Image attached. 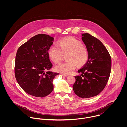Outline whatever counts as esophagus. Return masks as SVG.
<instances>
[{
    "label": "esophagus",
    "instance_id": "esophagus-1",
    "mask_svg": "<svg viewBox=\"0 0 127 127\" xmlns=\"http://www.w3.org/2000/svg\"><path fill=\"white\" fill-rule=\"evenodd\" d=\"M61 75H62V76H65V77H66V76H68V75H66V74H61Z\"/></svg>",
    "mask_w": 127,
    "mask_h": 127
}]
</instances>
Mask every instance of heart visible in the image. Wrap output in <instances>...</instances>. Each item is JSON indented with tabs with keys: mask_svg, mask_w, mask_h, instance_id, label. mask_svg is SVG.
I'll return each instance as SVG.
<instances>
[{
	"mask_svg": "<svg viewBox=\"0 0 127 127\" xmlns=\"http://www.w3.org/2000/svg\"><path fill=\"white\" fill-rule=\"evenodd\" d=\"M66 55L67 61L56 65L55 70L64 74H70L76 65H84L88 59V52L79 41L74 38L69 37L64 39L58 43V47L51 46L48 51L51 60L54 63H59L63 56Z\"/></svg>",
	"mask_w": 127,
	"mask_h": 127,
	"instance_id": "1",
	"label": "heart"
}]
</instances>
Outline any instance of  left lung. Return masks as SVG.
Segmentation results:
<instances>
[{
	"instance_id": "1",
	"label": "left lung",
	"mask_w": 127,
	"mask_h": 127,
	"mask_svg": "<svg viewBox=\"0 0 127 127\" xmlns=\"http://www.w3.org/2000/svg\"><path fill=\"white\" fill-rule=\"evenodd\" d=\"M82 40L88 51V60L78 70L73 85L75 94L81 98L96 96L105 87L110 77L112 59L103 44L88 33L82 34Z\"/></svg>"
}]
</instances>
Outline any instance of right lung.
<instances>
[{
	"label": "right lung",
	"instance_id": "right-lung-1",
	"mask_svg": "<svg viewBox=\"0 0 127 127\" xmlns=\"http://www.w3.org/2000/svg\"><path fill=\"white\" fill-rule=\"evenodd\" d=\"M54 38L45 34L33 36L18 49L15 61L16 81L28 94L44 97L54 89L53 79L58 73L50 71L53 65L48 51Z\"/></svg>",
	"mask_w": 127,
	"mask_h": 127
}]
</instances>
